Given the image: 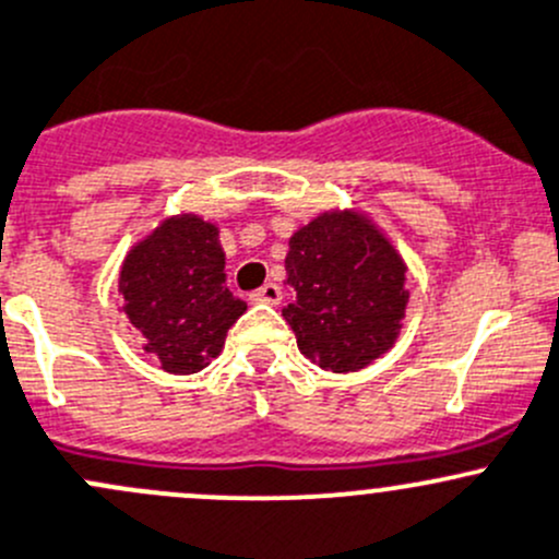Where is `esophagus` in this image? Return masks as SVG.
<instances>
[{
  "instance_id": "34e87169",
  "label": "esophagus",
  "mask_w": 559,
  "mask_h": 559,
  "mask_svg": "<svg viewBox=\"0 0 559 559\" xmlns=\"http://www.w3.org/2000/svg\"><path fill=\"white\" fill-rule=\"evenodd\" d=\"M250 301L255 304H280L282 301V287L277 282H266L263 287H258L255 293H250Z\"/></svg>"
}]
</instances>
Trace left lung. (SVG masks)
<instances>
[{"mask_svg": "<svg viewBox=\"0 0 559 559\" xmlns=\"http://www.w3.org/2000/svg\"><path fill=\"white\" fill-rule=\"evenodd\" d=\"M293 304L282 309L296 345L320 369L358 372L394 347L407 309V266L361 212L331 209L290 236Z\"/></svg>", "mask_w": 559, "mask_h": 559, "instance_id": "left-lung-1", "label": "left lung"}]
</instances>
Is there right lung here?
Wrapping results in <instances>:
<instances>
[{"mask_svg": "<svg viewBox=\"0 0 559 559\" xmlns=\"http://www.w3.org/2000/svg\"><path fill=\"white\" fill-rule=\"evenodd\" d=\"M119 293L143 350L170 374L209 367L247 309L225 285L219 228L198 214L163 219L132 245L121 263Z\"/></svg>", "mask_w": 559, "mask_h": 559, "instance_id": "obj_1", "label": "right lung"}]
</instances>
